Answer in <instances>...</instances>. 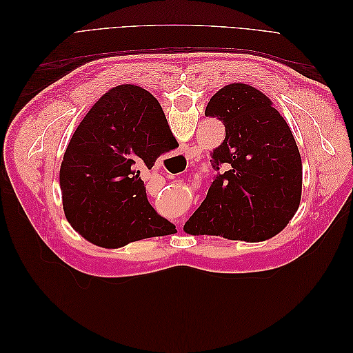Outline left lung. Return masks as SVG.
Wrapping results in <instances>:
<instances>
[{
	"label": "left lung",
	"instance_id": "obj_1",
	"mask_svg": "<svg viewBox=\"0 0 353 353\" xmlns=\"http://www.w3.org/2000/svg\"><path fill=\"white\" fill-rule=\"evenodd\" d=\"M205 114L223 123L225 140L212 153L216 175L184 231L271 239L293 218L302 196V159L290 128L265 94L245 83L221 88Z\"/></svg>",
	"mask_w": 353,
	"mask_h": 353
}]
</instances>
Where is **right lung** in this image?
<instances>
[{"mask_svg": "<svg viewBox=\"0 0 353 353\" xmlns=\"http://www.w3.org/2000/svg\"><path fill=\"white\" fill-rule=\"evenodd\" d=\"M178 145L153 95L135 85L105 92L63 156V209L72 227L105 249L168 236L175 225L148 203L140 169Z\"/></svg>", "mask_w": 353, "mask_h": 353, "instance_id": "1", "label": "right lung"}]
</instances>
